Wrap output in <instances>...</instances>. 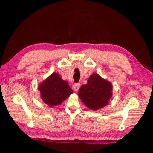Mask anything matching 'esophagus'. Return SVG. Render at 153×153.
<instances>
[{
	"label": "esophagus",
	"instance_id": "obj_1",
	"mask_svg": "<svg viewBox=\"0 0 153 153\" xmlns=\"http://www.w3.org/2000/svg\"><path fill=\"white\" fill-rule=\"evenodd\" d=\"M73 89L76 92H77L80 89V84H75L73 85Z\"/></svg>",
	"mask_w": 153,
	"mask_h": 153
}]
</instances>
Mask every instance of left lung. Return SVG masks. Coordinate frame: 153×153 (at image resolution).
Listing matches in <instances>:
<instances>
[{
    "mask_svg": "<svg viewBox=\"0 0 153 153\" xmlns=\"http://www.w3.org/2000/svg\"><path fill=\"white\" fill-rule=\"evenodd\" d=\"M78 96L88 108L97 110L108 104L112 96V85L98 73H93L82 85L78 91Z\"/></svg>",
    "mask_w": 153,
    "mask_h": 153,
    "instance_id": "left-lung-1",
    "label": "left lung"
}]
</instances>
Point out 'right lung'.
Segmentation results:
<instances>
[{
	"instance_id": "add662e5",
	"label": "right lung",
	"mask_w": 153,
	"mask_h": 153,
	"mask_svg": "<svg viewBox=\"0 0 153 153\" xmlns=\"http://www.w3.org/2000/svg\"><path fill=\"white\" fill-rule=\"evenodd\" d=\"M38 89L43 102L50 107L62 104L73 93L68 82L63 80L56 72L41 82Z\"/></svg>"
}]
</instances>
